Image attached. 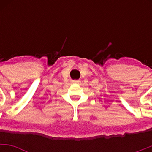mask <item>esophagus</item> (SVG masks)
I'll return each instance as SVG.
<instances>
[{"label": "esophagus", "instance_id": "34e87169", "mask_svg": "<svg viewBox=\"0 0 152 152\" xmlns=\"http://www.w3.org/2000/svg\"><path fill=\"white\" fill-rule=\"evenodd\" d=\"M79 81H78V80H74V81H73V83H79Z\"/></svg>", "mask_w": 152, "mask_h": 152}]
</instances>
